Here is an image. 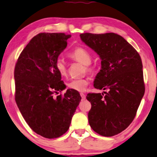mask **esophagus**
I'll return each instance as SVG.
<instances>
[{
	"label": "esophagus",
	"mask_w": 157,
	"mask_h": 157,
	"mask_svg": "<svg viewBox=\"0 0 157 157\" xmlns=\"http://www.w3.org/2000/svg\"><path fill=\"white\" fill-rule=\"evenodd\" d=\"M81 95V98H82V100H85L86 99V95L84 94H83V93H81V94H80Z\"/></svg>",
	"instance_id": "esophagus-1"
}]
</instances>
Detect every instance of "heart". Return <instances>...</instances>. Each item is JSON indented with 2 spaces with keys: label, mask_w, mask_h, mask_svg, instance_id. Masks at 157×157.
I'll return each mask as SVG.
<instances>
[{
  "label": "heart",
  "mask_w": 157,
  "mask_h": 157,
  "mask_svg": "<svg viewBox=\"0 0 157 157\" xmlns=\"http://www.w3.org/2000/svg\"><path fill=\"white\" fill-rule=\"evenodd\" d=\"M69 56L75 62L82 63L84 65L86 71L88 73H92L94 71V67L91 65V54L90 52L82 47H78L69 54ZM55 68L56 71L61 76H64L67 74V67L66 63L61 59H58L55 62ZM88 84V80L86 78H76L71 79L67 83V87L69 89L76 91L82 92L86 90Z\"/></svg>",
  "instance_id": "1"
}]
</instances>
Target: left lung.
<instances>
[{"label": "left lung", "mask_w": 157, "mask_h": 157, "mask_svg": "<svg viewBox=\"0 0 157 157\" xmlns=\"http://www.w3.org/2000/svg\"><path fill=\"white\" fill-rule=\"evenodd\" d=\"M80 37L101 59L94 86L108 90L87 95L91 103L88 122L95 132L112 137L133 121L144 94L142 59L137 50L117 34L83 33Z\"/></svg>", "instance_id": "8db88e82"}]
</instances>
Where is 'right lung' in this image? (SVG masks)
Wrapping results in <instances>:
<instances>
[{
	"label": "right lung",
	"instance_id": "right-lung-1",
	"mask_svg": "<svg viewBox=\"0 0 157 157\" xmlns=\"http://www.w3.org/2000/svg\"><path fill=\"white\" fill-rule=\"evenodd\" d=\"M70 35L40 33L20 54L15 67V99L27 123L45 138L63 135L69 128L81 97L76 90L65 89L55 68L58 56L67 46Z\"/></svg>",
	"mask_w": 157,
	"mask_h": 157
}]
</instances>
